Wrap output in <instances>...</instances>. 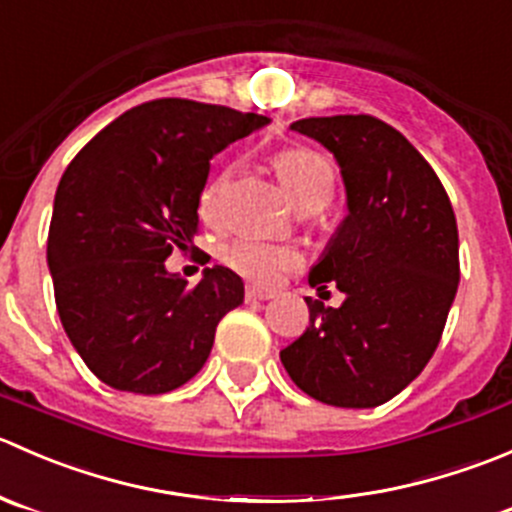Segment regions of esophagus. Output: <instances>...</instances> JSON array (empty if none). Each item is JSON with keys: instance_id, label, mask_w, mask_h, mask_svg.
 Instances as JSON below:
<instances>
[{"instance_id": "1", "label": "esophagus", "mask_w": 512, "mask_h": 512, "mask_svg": "<svg viewBox=\"0 0 512 512\" xmlns=\"http://www.w3.org/2000/svg\"><path fill=\"white\" fill-rule=\"evenodd\" d=\"M244 298L249 303H256V301H268V298H273V293L271 291H261V288H256V286H249L244 291Z\"/></svg>"}]
</instances>
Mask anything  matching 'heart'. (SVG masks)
I'll use <instances>...</instances> for the list:
<instances>
[{
  "instance_id": "1",
  "label": "heart",
  "mask_w": 512,
  "mask_h": 512,
  "mask_svg": "<svg viewBox=\"0 0 512 512\" xmlns=\"http://www.w3.org/2000/svg\"><path fill=\"white\" fill-rule=\"evenodd\" d=\"M273 169L301 209H321L333 191V169L323 154L308 146H286L273 156ZM226 184V174L216 176L201 194V214L214 216L216 201ZM221 261L234 273L258 286H271L281 273L301 266V254L288 246L256 239H236L221 249Z\"/></svg>"
}]
</instances>
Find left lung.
Returning a JSON list of instances; mask_svg holds the SVG:
<instances>
[{
    "label": "left lung",
    "instance_id": "1",
    "mask_svg": "<svg viewBox=\"0 0 512 512\" xmlns=\"http://www.w3.org/2000/svg\"><path fill=\"white\" fill-rule=\"evenodd\" d=\"M293 131L341 166L348 216L308 283L343 291L341 308L306 298L311 323L281 351L291 381L338 408H376L426 368L458 291V224L433 166L371 114L311 116Z\"/></svg>",
    "mask_w": 512,
    "mask_h": 512
}]
</instances>
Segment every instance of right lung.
Listing matches in <instances>:
<instances>
[{"instance_id":"obj_1","label":"right lung","mask_w":512,"mask_h":512,"mask_svg":"<svg viewBox=\"0 0 512 512\" xmlns=\"http://www.w3.org/2000/svg\"><path fill=\"white\" fill-rule=\"evenodd\" d=\"M266 116L191 99L124 111L72 159L54 196L47 261L69 341L99 381L159 396L201 371L244 281L211 266L196 286L166 273L199 234L211 159Z\"/></svg>"}]
</instances>
